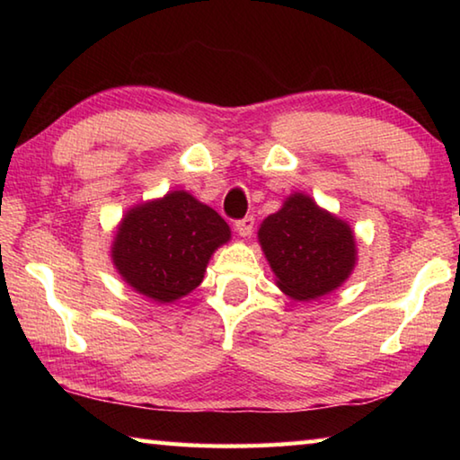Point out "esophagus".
<instances>
[{"label": "esophagus", "mask_w": 460, "mask_h": 460, "mask_svg": "<svg viewBox=\"0 0 460 460\" xmlns=\"http://www.w3.org/2000/svg\"><path fill=\"white\" fill-rule=\"evenodd\" d=\"M253 225H255V219L252 215H247V217H243V219L235 221V229L241 237H249L253 231Z\"/></svg>", "instance_id": "34e87169"}]
</instances>
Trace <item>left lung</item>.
<instances>
[{
    "label": "left lung",
    "instance_id": "8db88e82",
    "mask_svg": "<svg viewBox=\"0 0 460 460\" xmlns=\"http://www.w3.org/2000/svg\"><path fill=\"white\" fill-rule=\"evenodd\" d=\"M260 243L282 292L313 300L339 288L355 266L351 227L294 194L260 227Z\"/></svg>",
    "mask_w": 460,
    "mask_h": 460
}]
</instances>
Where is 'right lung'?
I'll return each mask as SVG.
<instances>
[{
    "label": "right lung",
    "mask_w": 460,
    "mask_h": 460,
    "mask_svg": "<svg viewBox=\"0 0 460 460\" xmlns=\"http://www.w3.org/2000/svg\"><path fill=\"white\" fill-rule=\"evenodd\" d=\"M229 237L219 213L174 190L131 208L115 237L113 261L139 294L174 302L202 282L213 252Z\"/></svg>",
    "instance_id": "obj_1"
}]
</instances>
